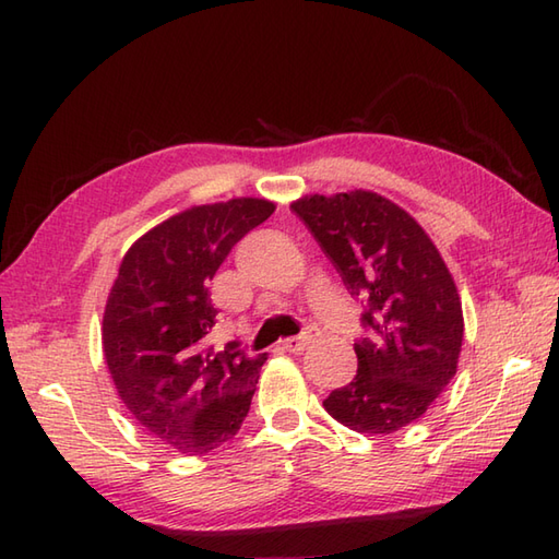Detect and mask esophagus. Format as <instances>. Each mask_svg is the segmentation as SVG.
Wrapping results in <instances>:
<instances>
[{
    "mask_svg": "<svg viewBox=\"0 0 559 559\" xmlns=\"http://www.w3.org/2000/svg\"><path fill=\"white\" fill-rule=\"evenodd\" d=\"M314 341V331H307V333H302V335H293V338H285L283 343H281V347L283 349H288V353H302V349Z\"/></svg>",
    "mask_w": 559,
    "mask_h": 559,
    "instance_id": "34e87169",
    "label": "esophagus"
}]
</instances>
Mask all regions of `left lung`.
Returning <instances> with one entry per match:
<instances>
[{
  "label": "left lung",
  "mask_w": 559,
  "mask_h": 559,
  "mask_svg": "<svg viewBox=\"0 0 559 559\" xmlns=\"http://www.w3.org/2000/svg\"><path fill=\"white\" fill-rule=\"evenodd\" d=\"M345 283L361 297L357 376L323 400L357 433H393L417 421L457 373L464 317L457 285L426 230L369 190L293 202Z\"/></svg>",
  "instance_id": "left-lung-1"
}]
</instances>
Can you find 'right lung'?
<instances>
[{
  "instance_id": "add662e5",
  "label": "right lung",
  "mask_w": 559,
  "mask_h": 559,
  "mask_svg": "<svg viewBox=\"0 0 559 559\" xmlns=\"http://www.w3.org/2000/svg\"><path fill=\"white\" fill-rule=\"evenodd\" d=\"M276 204L238 198L202 204L154 226L119 266L102 321L116 391L150 436L183 455H204L240 431L266 355L230 343L214 353L210 283Z\"/></svg>"
}]
</instances>
